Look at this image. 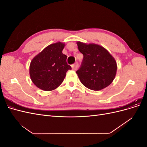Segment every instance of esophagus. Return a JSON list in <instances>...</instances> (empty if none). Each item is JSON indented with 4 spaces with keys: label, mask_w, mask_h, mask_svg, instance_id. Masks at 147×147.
Masks as SVG:
<instances>
[{
    "label": "esophagus",
    "mask_w": 147,
    "mask_h": 147,
    "mask_svg": "<svg viewBox=\"0 0 147 147\" xmlns=\"http://www.w3.org/2000/svg\"><path fill=\"white\" fill-rule=\"evenodd\" d=\"M78 63H77V62H76V63H74V64L72 65V68L74 70H77L78 69Z\"/></svg>",
    "instance_id": "34e87169"
}]
</instances>
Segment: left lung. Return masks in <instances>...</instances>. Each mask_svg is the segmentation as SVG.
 <instances>
[{
    "label": "left lung",
    "mask_w": 147,
    "mask_h": 147,
    "mask_svg": "<svg viewBox=\"0 0 147 147\" xmlns=\"http://www.w3.org/2000/svg\"><path fill=\"white\" fill-rule=\"evenodd\" d=\"M77 43L80 52L83 55L80 67L76 72L81 83L94 91L110 85L117 70V62L113 56L104 47L96 44Z\"/></svg>",
    "instance_id": "8db88e82"
}]
</instances>
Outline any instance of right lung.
<instances>
[{"label": "right lung", "mask_w": 147, "mask_h": 147, "mask_svg": "<svg viewBox=\"0 0 147 147\" xmlns=\"http://www.w3.org/2000/svg\"><path fill=\"white\" fill-rule=\"evenodd\" d=\"M65 45L57 42L47 47L30 62L31 80L43 91L55 90L63 83L66 72L71 70L63 53Z\"/></svg>", "instance_id": "add662e5"}]
</instances>
